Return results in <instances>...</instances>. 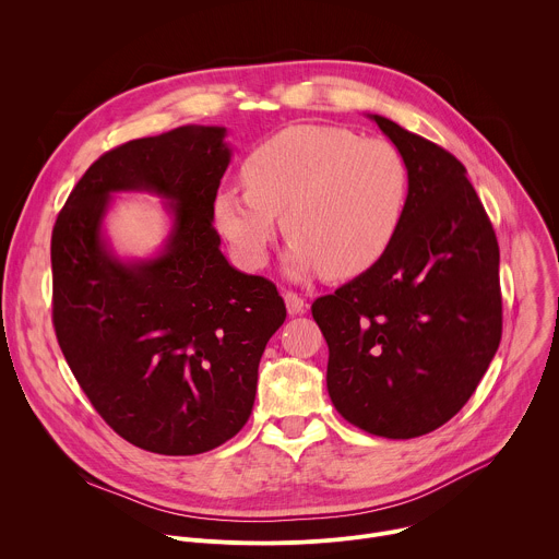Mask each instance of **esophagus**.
I'll list each match as a JSON object with an SVG mask.
<instances>
[{"label": "esophagus", "instance_id": "esophagus-1", "mask_svg": "<svg viewBox=\"0 0 559 559\" xmlns=\"http://www.w3.org/2000/svg\"><path fill=\"white\" fill-rule=\"evenodd\" d=\"M285 305H287V313L289 316H298V313H305V309H307V302L298 296V294H294V292H285Z\"/></svg>", "mask_w": 559, "mask_h": 559}]
</instances>
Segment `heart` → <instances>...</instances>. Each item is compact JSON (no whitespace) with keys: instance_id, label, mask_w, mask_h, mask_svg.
<instances>
[{"instance_id":"1","label":"heart","mask_w":559,"mask_h":559,"mask_svg":"<svg viewBox=\"0 0 559 559\" xmlns=\"http://www.w3.org/2000/svg\"><path fill=\"white\" fill-rule=\"evenodd\" d=\"M243 181L246 188L216 192V229L238 263L261 270L283 214L292 278L316 272L352 278L371 270L401 231L412 197L401 150L338 126L276 132L250 152Z\"/></svg>"}]
</instances>
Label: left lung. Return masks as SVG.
<instances>
[{"instance_id":"1","label":"left lung","mask_w":559,"mask_h":559,"mask_svg":"<svg viewBox=\"0 0 559 559\" xmlns=\"http://www.w3.org/2000/svg\"><path fill=\"white\" fill-rule=\"evenodd\" d=\"M403 152L412 197L389 252L316 298L328 391L354 427L407 440L451 420L480 384L502 338L500 248L491 221L444 147L367 115Z\"/></svg>"}]
</instances>
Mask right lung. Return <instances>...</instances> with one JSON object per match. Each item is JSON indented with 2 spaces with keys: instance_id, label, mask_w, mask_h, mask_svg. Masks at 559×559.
<instances>
[{
  "instance_id": "add662e5",
  "label": "right lung",
  "mask_w": 559,
  "mask_h": 559,
  "mask_svg": "<svg viewBox=\"0 0 559 559\" xmlns=\"http://www.w3.org/2000/svg\"><path fill=\"white\" fill-rule=\"evenodd\" d=\"M221 126L128 141L86 170L52 229V323L99 416L130 444L197 455L248 423L267 341L285 321L274 283L221 252L212 203L231 162ZM119 191L165 199L174 225L150 260L114 254Z\"/></svg>"
}]
</instances>
